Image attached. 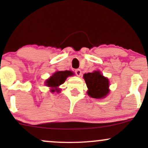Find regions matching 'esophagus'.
<instances>
[{
    "mask_svg": "<svg viewBox=\"0 0 148 148\" xmlns=\"http://www.w3.org/2000/svg\"><path fill=\"white\" fill-rule=\"evenodd\" d=\"M75 74H76V75H77L78 76H81V69H76V70H75Z\"/></svg>",
    "mask_w": 148,
    "mask_h": 148,
    "instance_id": "esophagus-1",
    "label": "esophagus"
}]
</instances>
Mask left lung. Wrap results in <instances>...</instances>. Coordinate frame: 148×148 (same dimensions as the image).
Wrapping results in <instances>:
<instances>
[{"label": "left lung", "mask_w": 148, "mask_h": 148, "mask_svg": "<svg viewBox=\"0 0 148 148\" xmlns=\"http://www.w3.org/2000/svg\"><path fill=\"white\" fill-rule=\"evenodd\" d=\"M84 79L88 88L87 93L91 97L103 99L109 92V81L100 71L84 74Z\"/></svg>", "instance_id": "left-lung-1"}]
</instances>
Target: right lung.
Wrapping results in <instances>:
<instances>
[{"instance_id":"1","label":"right lung","mask_w":148,"mask_h":148,"mask_svg":"<svg viewBox=\"0 0 148 148\" xmlns=\"http://www.w3.org/2000/svg\"><path fill=\"white\" fill-rule=\"evenodd\" d=\"M73 74L74 73L71 71H58L53 74V75L46 81L45 84L47 86L51 88L50 91L51 92H60V88H58L59 86L64 84L68 76H72Z\"/></svg>"}]
</instances>
